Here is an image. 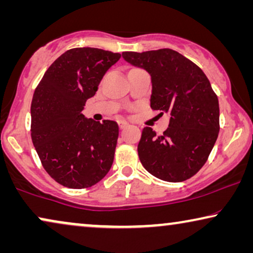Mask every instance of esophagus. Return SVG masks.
I'll list each match as a JSON object with an SVG mask.
<instances>
[{"mask_svg": "<svg viewBox=\"0 0 253 253\" xmlns=\"http://www.w3.org/2000/svg\"><path fill=\"white\" fill-rule=\"evenodd\" d=\"M119 126H120L121 129H126V127L129 126V123L124 122V121H120V122H119Z\"/></svg>", "mask_w": 253, "mask_h": 253, "instance_id": "obj_1", "label": "esophagus"}]
</instances>
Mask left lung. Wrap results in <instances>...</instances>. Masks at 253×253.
Wrapping results in <instances>:
<instances>
[{
    "label": "left lung",
    "mask_w": 253,
    "mask_h": 253,
    "mask_svg": "<svg viewBox=\"0 0 253 253\" xmlns=\"http://www.w3.org/2000/svg\"><path fill=\"white\" fill-rule=\"evenodd\" d=\"M130 64L151 76V108L170 115L158 136L145 126L138 144L144 168L167 182H183L205 165L220 130L219 100L202 69L177 51H124Z\"/></svg>",
    "instance_id": "obj_1"
}]
</instances>
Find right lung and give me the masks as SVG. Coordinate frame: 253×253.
I'll list each match as a JSON object with an SVG mask.
<instances>
[{"instance_id": "obj_1", "label": "right lung", "mask_w": 253, "mask_h": 253, "mask_svg": "<svg viewBox=\"0 0 253 253\" xmlns=\"http://www.w3.org/2000/svg\"><path fill=\"white\" fill-rule=\"evenodd\" d=\"M121 54L83 47L62 54L44 72L31 103V137L51 178L85 189L105 177L119 138L116 122L102 123L82 114Z\"/></svg>"}]
</instances>
